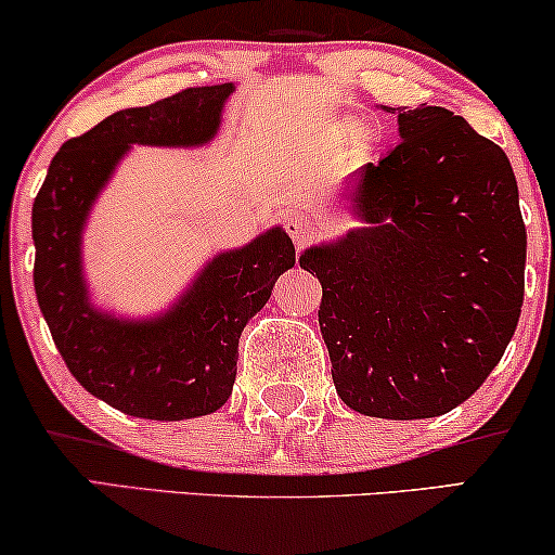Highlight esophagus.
<instances>
[{
    "mask_svg": "<svg viewBox=\"0 0 555 555\" xmlns=\"http://www.w3.org/2000/svg\"><path fill=\"white\" fill-rule=\"evenodd\" d=\"M285 229L298 247H304V244H308L315 234H319V224H315L311 216H306V214L291 216V219L285 221Z\"/></svg>",
    "mask_w": 555,
    "mask_h": 555,
    "instance_id": "34e87169",
    "label": "esophagus"
}]
</instances>
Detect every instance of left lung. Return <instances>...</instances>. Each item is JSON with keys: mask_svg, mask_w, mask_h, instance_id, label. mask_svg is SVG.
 <instances>
[{"mask_svg": "<svg viewBox=\"0 0 555 555\" xmlns=\"http://www.w3.org/2000/svg\"><path fill=\"white\" fill-rule=\"evenodd\" d=\"M400 145L357 170L359 227L313 244L336 392L372 418H436L498 366L520 319L525 234L507 155L443 106H398Z\"/></svg>", "mask_w": 555, "mask_h": 555, "instance_id": "8db88e82", "label": "left lung"}]
</instances>
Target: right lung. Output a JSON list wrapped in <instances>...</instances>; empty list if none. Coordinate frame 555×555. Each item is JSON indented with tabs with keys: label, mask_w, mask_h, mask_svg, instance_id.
<instances>
[{
	"label": "right lung",
	"mask_w": 555,
	"mask_h": 555,
	"mask_svg": "<svg viewBox=\"0 0 555 555\" xmlns=\"http://www.w3.org/2000/svg\"><path fill=\"white\" fill-rule=\"evenodd\" d=\"M234 89L196 86L109 114L57 150L33 204V280L55 347L83 390L134 418L189 421L224 405L242 331L295 264L293 240L275 224L208 257L160 313L134 319L91 300L83 232L114 170L134 145L206 147Z\"/></svg>",
	"instance_id": "obj_1"
}]
</instances>
